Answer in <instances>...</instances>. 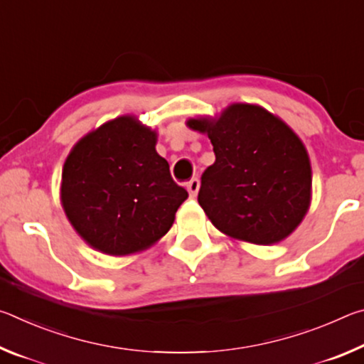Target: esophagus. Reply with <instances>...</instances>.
Returning <instances> with one entry per match:
<instances>
[{
	"instance_id": "esophagus-1",
	"label": "esophagus",
	"mask_w": 364,
	"mask_h": 364,
	"mask_svg": "<svg viewBox=\"0 0 364 364\" xmlns=\"http://www.w3.org/2000/svg\"><path fill=\"white\" fill-rule=\"evenodd\" d=\"M199 188H200V181L197 180V178H193V180L186 183V189L193 197H196L197 193H199Z\"/></svg>"
}]
</instances>
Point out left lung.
<instances>
[{
    "label": "left lung",
    "mask_w": 364,
    "mask_h": 364,
    "mask_svg": "<svg viewBox=\"0 0 364 364\" xmlns=\"http://www.w3.org/2000/svg\"><path fill=\"white\" fill-rule=\"evenodd\" d=\"M205 133L215 164L197 196L213 226L239 241L286 239L310 207L311 167L304 143L284 122L255 104L236 102L218 119H189Z\"/></svg>",
    "instance_id": "8db88e82"
}]
</instances>
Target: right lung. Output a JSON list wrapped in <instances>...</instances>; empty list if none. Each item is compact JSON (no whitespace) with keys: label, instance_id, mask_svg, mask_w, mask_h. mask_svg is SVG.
<instances>
[{"label":"right lung","instance_id":"obj_1","mask_svg":"<svg viewBox=\"0 0 364 364\" xmlns=\"http://www.w3.org/2000/svg\"><path fill=\"white\" fill-rule=\"evenodd\" d=\"M157 134L122 115L83 136L65 159L64 212L83 241L107 255H130L165 236L188 191L156 151Z\"/></svg>","mask_w":364,"mask_h":364}]
</instances>
